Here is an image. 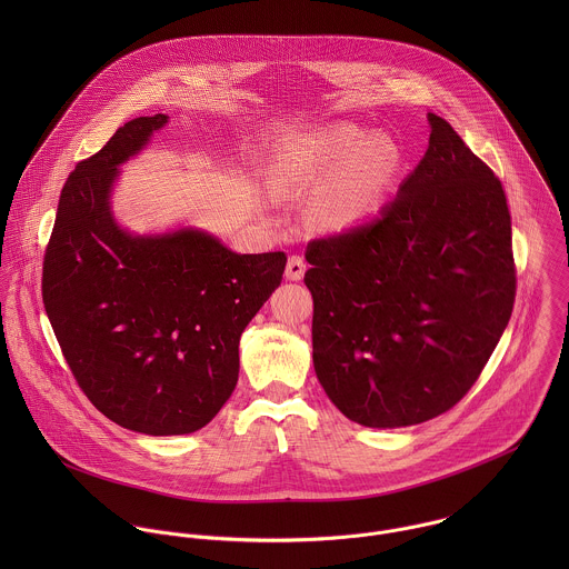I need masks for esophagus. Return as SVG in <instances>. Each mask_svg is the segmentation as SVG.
I'll list each match as a JSON object with an SVG mask.
<instances>
[{
  "mask_svg": "<svg viewBox=\"0 0 569 569\" xmlns=\"http://www.w3.org/2000/svg\"><path fill=\"white\" fill-rule=\"evenodd\" d=\"M305 271H307V262L302 256H291L289 262H287V269H284V276L289 280H302L305 278Z\"/></svg>",
  "mask_w": 569,
  "mask_h": 569,
  "instance_id": "esophagus-1",
  "label": "esophagus"
}]
</instances>
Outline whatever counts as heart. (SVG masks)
Listing matches in <instances>:
<instances>
[{
	"instance_id": "heart-1",
	"label": "heart",
	"mask_w": 569,
	"mask_h": 569,
	"mask_svg": "<svg viewBox=\"0 0 569 569\" xmlns=\"http://www.w3.org/2000/svg\"><path fill=\"white\" fill-rule=\"evenodd\" d=\"M401 166L399 144L383 133L341 124L284 147L273 174L280 186L320 183L339 171L316 199V221L343 230L375 214L388 197Z\"/></svg>"
}]
</instances>
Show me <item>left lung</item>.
<instances>
[{"mask_svg": "<svg viewBox=\"0 0 569 569\" xmlns=\"http://www.w3.org/2000/svg\"><path fill=\"white\" fill-rule=\"evenodd\" d=\"M377 219L307 247L313 366L350 420L392 429L456 406L508 326L517 271L501 181L436 113Z\"/></svg>", "mask_w": 569, "mask_h": 569, "instance_id": "8db88e82", "label": "left lung"}]
</instances>
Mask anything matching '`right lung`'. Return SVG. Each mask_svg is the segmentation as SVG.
I'll return each mask as SVG.
<instances>
[{
	"label": "right lung",
	"instance_id": "add662e5",
	"mask_svg": "<svg viewBox=\"0 0 569 569\" xmlns=\"http://www.w3.org/2000/svg\"><path fill=\"white\" fill-rule=\"evenodd\" d=\"M168 116H142L70 172L43 256V305L84 397L149 436L208 425L239 381L244 326L280 284L284 251L237 253L199 230L124 232L109 206L118 166Z\"/></svg>",
	"mask_w": 569,
	"mask_h": 569
}]
</instances>
